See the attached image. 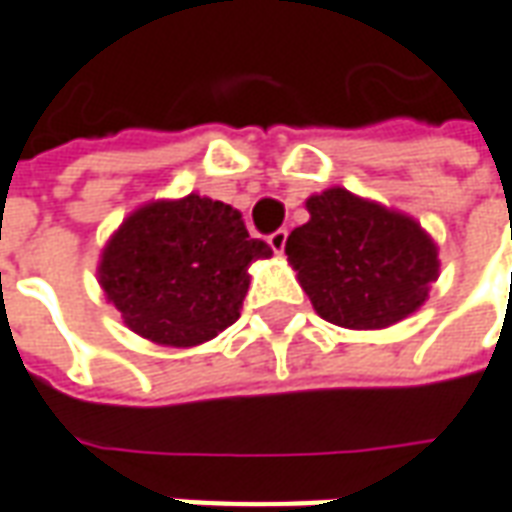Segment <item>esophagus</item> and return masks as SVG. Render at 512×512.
I'll return each instance as SVG.
<instances>
[{
    "instance_id": "34e87169",
    "label": "esophagus",
    "mask_w": 512,
    "mask_h": 512,
    "mask_svg": "<svg viewBox=\"0 0 512 512\" xmlns=\"http://www.w3.org/2000/svg\"><path fill=\"white\" fill-rule=\"evenodd\" d=\"M286 240H289V229H274L272 235H269V246H272L277 255H283V249H286Z\"/></svg>"
}]
</instances>
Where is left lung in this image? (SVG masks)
Returning a JSON list of instances; mask_svg holds the SVG:
<instances>
[{"label": "left lung", "instance_id": "1", "mask_svg": "<svg viewBox=\"0 0 512 512\" xmlns=\"http://www.w3.org/2000/svg\"><path fill=\"white\" fill-rule=\"evenodd\" d=\"M306 206L309 223L291 232L286 255L323 320L385 328L425 303L439 260L419 223L340 186Z\"/></svg>", "mask_w": 512, "mask_h": 512}]
</instances>
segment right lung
Masks as SVG:
<instances>
[{
  "instance_id": "obj_1",
  "label": "right lung",
  "mask_w": 512,
  "mask_h": 512,
  "mask_svg": "<svg viewBox=\"0 0 512 512\" xmlns=\"http://www.w3.org/2000/svg\"><path fill=\"white\" fill-rule=\"evenodd\" d=\"M272 246L249 238L229 203L186 195L141 206L101 255V289L152 343L198 345L240 317L249 263Z\"/></svg>"
}]
</instances>
